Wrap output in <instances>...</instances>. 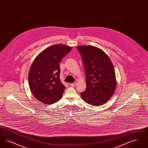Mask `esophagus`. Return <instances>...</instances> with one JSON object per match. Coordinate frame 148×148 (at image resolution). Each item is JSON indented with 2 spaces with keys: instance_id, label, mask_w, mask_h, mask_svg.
<instances>
[{
  "instance_id": "1",
  "label": "esophagus",
  "mask_w": 148,
  "mask_h": 148,
  "mask_svg": "<svg viewBox=\"0 0 148 148\" xmlns=\"http://www.w3.org/2000/svg\"><path fill=\"white\" fill-rule=\"evenodd\" d=\"M76 85H77V83H71L70 85L71 86H76Z\"/></svg>"
}]
</instances>
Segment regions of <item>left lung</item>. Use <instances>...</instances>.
<instances>
[{
  "label": "left lung",
  "mask_w": 148,
  "mask_h": 148,
  "mask_svg": "<svg viewBox=\"0 0 148 148\" xmlns=\"http://www.w3.org/2000/svg\"><path fill=\"white\" fill-rule=\"evenodd\" d=\"M84 65L86 88L82 99L94 106L104 105L112 97L117 82L113 63L106 53L92 45L77 47Z\"/></svg>",
  "instance_id": "8db88e82"
}]
</instances>
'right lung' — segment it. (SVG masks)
Segmentation results:
<instances>
[{"label":"right lung","mask_w":148,"mask_h":148,"mask_svg":"<svg viewBox=\"0 0 148 148\" xmlns=\"http://www.w3.org/2000/svg\"><path fill=\"white\" fill-rule=\"evenodd\" d=\"M64 44H56L40 53L29 71V85L33 96L45 104H51L63 96L65 86L60 79L59 63L71 50Z\"/></svg>","instance_id":"1"}]
</instances>
